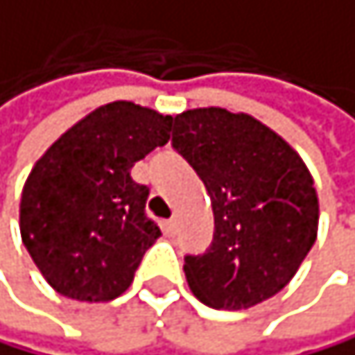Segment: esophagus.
I'll use <instances>...</instances> for the list:
<instances>
[{
    "instance_id": "1",
    "label": "esophagus",
    "mask_w": 355,
    "mask_h": 355,
    "mask_svg": "<svg viewBox=\"0 0 355 355\" xmlns=\"http://www.w3.org/2000/svg\"><path fill=\"white\" fill-rule=\"evenodd\" d=\"M176 227H179V223H176L174 218H170V220L163 223V231H166V233H176Z\"/></svg>"
}]
</instances>
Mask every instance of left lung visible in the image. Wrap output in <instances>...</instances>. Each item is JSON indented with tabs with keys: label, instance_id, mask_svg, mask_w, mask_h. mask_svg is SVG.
<instances>
[{
	"label": "left lung",
	"instance_id": "obj_1",
	"mask_svg": "<svg viewBox=\"0 0 355 355\" xmlns=\"http://www.w3.org/2000/svg\"><path fill=\"white\" fill-rule=\"evenodd\" d=\"M172 146L196 170L214 209V242L185 257L192 293L216 310H246L295 277L318 231L312 174L277 132L246 113L192 109Z\"/></svg>",
	"mask_w": 355,
	"mask_h": 355
}]
</instances>
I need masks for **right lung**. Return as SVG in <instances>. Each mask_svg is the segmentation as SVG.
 Wrapping results in <instances>:
<instances>
[{"instance_id":"1","label":"right lung","mask_w":355,"mask_h":355,"mask_svg":"<svg viewBox=\"0 0 355 355\" xmlns=\"http://www.w3.org/2000/svg\"><path fill=\"white\" fill-rule=\"evenodd\" d=\"M172 115L117 100L47 148L21 192L19 229L45 282L76 301H111L161 236L130 168L168 144Z\"/></svg>"}]
</instances>
